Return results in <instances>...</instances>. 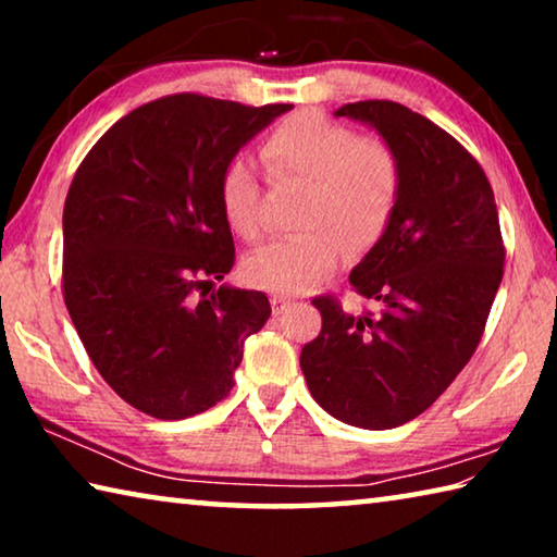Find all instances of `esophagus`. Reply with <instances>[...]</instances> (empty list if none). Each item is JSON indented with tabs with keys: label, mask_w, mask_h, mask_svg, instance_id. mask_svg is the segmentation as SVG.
I'll list each match as a JSON object with an SVG mask.
<instances>
[{
	"label": "esophagus",
	"mask_w": 557,
	"mask_h": 557,
	"mask_svg": "<svg viewBox=\"0 0 557 557\" xmlns=\"http://www.w3.org/2000/svg\"><path fill=\"white\" fill-rule=\"evenodd\" d=\"M270 305H272V312L282 314V312H285V309H289L292 305H295V301L287 299V297H282V295H272L270 297Z\"/></svg>",
	"instance_id": "34e87169"
}]
</instances>
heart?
I'll return each instance as SVG.
<instances>
[{
	"instance_id": "obj_1",
	"label": "heart",
	"mask_w": 557,
	"mask_h": 557,
	"mask_svg": "<svg viewBox=\"0 0 557 557\" xmlns=\"http://www.w3.org/2000/svg\"><path fill=\"white\" fill-rule=\"evenodd\" d=\"M260 159L275 182H305L299 225L243 262L250 285L275 295H301L326 280L351 250L379 243L398 211L403 164L383 139H361L356 129L319 112H297L268 132ZM225 223L243 240H258L265 231L262 188L248 159L225 164L219 182Z\"/></svg>"
}]
</instances>
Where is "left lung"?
Here are the masks:
<instances>
[{
    "mask_svg": "<svg viewBox=\"0 0 557 557\" xmlns=\"http://www.w3.org/2000/svg\"><path fill=\"white\" fill-rule=\"evenodd\" d=\"M403 164L383 238L348 282L375 309L314 297L322 332L299 356L309 393L346 425L391 430L425 412L482 342L504 277V240L484 169L435 122L393 100L348 102Z\"/></svg>",
    "mask_w": 557,
    "mask_h": 557,
    "instance_id": "obj_1",
    "label": "left lung"
}]
</instances>
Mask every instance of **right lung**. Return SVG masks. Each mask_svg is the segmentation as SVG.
Instances as JSON below:
<instances>
[{"label":"right lung","mask_w":557,"mask_h":557,"mask_svg":"<svg viewBox=\"0 0 557 557\" xmlns=\"http://www.w3.org/2000/svg\"><path fill=\"white\" fill-rule=\"evenodd\" d=\"M289 108L199 92L159 98L117 120L73 176L65 307L110 388L157 420L221 403L245 338L270 319L262 292H211L235 262L219 182L238 149Z\"/></svg>","instance_id":"1"}]
</instances>
